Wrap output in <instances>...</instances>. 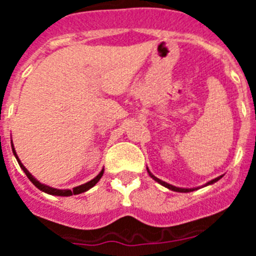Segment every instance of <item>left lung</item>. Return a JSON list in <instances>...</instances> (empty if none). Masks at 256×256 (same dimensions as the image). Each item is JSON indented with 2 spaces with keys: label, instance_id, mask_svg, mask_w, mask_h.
<instances>
[{
  "label": "left lung",
  "instance_id": "left-lung-1",
  "mask_svg": "<svg viewBox=\"0 0 256 256\" xmlns=\"http://www.w3.org/2000/svg\"><path fill=\"white\" fill-rule=\"evenodd\" d=\"M148 174H150V177L152 178V180H155L156 182L158 183H160V184H162V186H164V187H166V188H169V190H172V191H176V192H191V191H194V188H180V187H176V186H172V184H169V183H166V182H164V180H159V178H156L155 176H152V174L150 173V172H148ZM222 178V176L220 177H218V178H216V180H210V182H208L206 183V186L208 184H212V183H216V180H219Z\"/></svg>",
  "mask_w": 256,
  "mask_h": 256
}]
</instances>
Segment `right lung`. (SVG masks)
Segmentation results:
<instances>
[{
    "mask_svg": "<svg viewBox=\"0 0 256 256\" xmlns=\"http://www.w3.org/2000/svg\"><path fill=\"white\" fill-rule=\"evenodd\" d=\"M11 148H12V152H14V155H15V158H16L18 162H19L20 168H22V170H24V173L26 174V177L29 178V180H30V182L33 183V184H34V186L37 187V188H40V191L46 192V194H50V195H55V196H72V195H78V194H82V192H86V191H88V190H90V188H92V187H94V184H96V183L101 180V177H102V174H104V169H102V170H101L100 173H98V176H97V177H94V180H90V182H87V183H84V184H80V186H78V187H74L73 190H58V188H52V187L46 186V184H42V183L38 182V180H36V178L33 177V176H32V174L29 173L28 170H26V166H24V165L22 164V162H20L19 158H18L16 152H15V148H14V144H11Z\"/></svg>",
    "mask_w": 256,
    "mask_h": 256,
    "instance_id": "add662e5",
    "label": "right lung"
}]
</instances>
